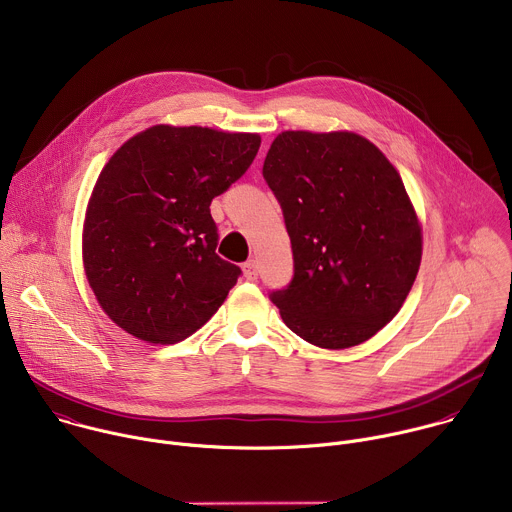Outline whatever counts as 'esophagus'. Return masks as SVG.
<instances>
[{
  "mask_svg": "<svg viewBox=\"0 0 512 512\" xmlns=\"http://www.w3.org/2000/svg\"><path fill=\"white\" fill-rule=\"evenodd\" d=\"M243 273H245V277H247L249 281H255L257 275H259V265H257V261H255V259H249L247 263H243Z\"/></svg>",
  "mask_w": 512,
  "mask_h": 512,
  "instance_id": "1",
  "label": "esophagus"
}]
</instances>
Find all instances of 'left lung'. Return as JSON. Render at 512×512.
I'll list each match as a JSON object with an SVG mask.
<instances>
[{
    "label": "left lung",
    "instance_id": "obj_1",
    "mask_svg": "<svg viewBox=\"0 0 512 512\" xmlns=\"http://www.w3.org/2000/svg\"><path fill=\"white\" fill-rule=\"evenodd\" d=\"M263 178L294 253V277L269 300L320 348H350L401 310L421 263V229L403 180L356 133L283 131Z\"/></svg>",
    "mask_w": 512,
    "mask_h": 512
}]
</instances>
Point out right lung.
I'll return each instance as SVG.
<instances>
[{
    "instance_id": "right-lung-1",
    "label": "right lung",
    "mask_w": 512,
    "mask_h": 512,
    "mask_svg": "<svg viewBox=\"0 0 512 512\" xmlns=\"http://www.w3.org/2000/svg\"><path fill=\"white\" fill-rule=\"evenodd\" d=\"M259 145L257 133L156 125L113 154L87 208L83 261L117 326L176 344L221 308L241 267L216 255L210 202L249 170Z\"/></svg>"
}]
</instances>
